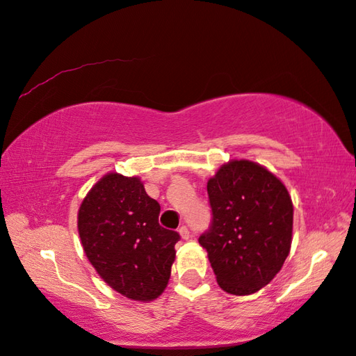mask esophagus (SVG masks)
<instances>
[{"label":"esophagus","mask_w":356,"mask_h":356,"mask_svg":"<svg viewBox=\"0 0 356 356\" xmlns=\"http://www.w3.org/2000/svg\"><path fill=\"white\" fill-rule=\"evenodd\" d=\"M179 234H180V237H182L184 240L190 238V229H188L186 226H180V228H179Z\"/></svg>","instance_id":"34e87169"}]
</instances>
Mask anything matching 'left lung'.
Returning a JSON list of instances; mask_svg holds the SVG:
<instances>
[{
	"label": "left lung",
	"instance_id": "1",
	"mask_svg": "<svg viewBox=\"0 0 356 356\" xmlns=\"http://www.w3.org/2000/svg\"><path fill=\"white\" fill-rule=\"evenodd\" d=\"M207 188L213 223L199 243L207 249L218 286L234 295L260 291L291 251L289 193L275 174L246 159L223 163Z\"/></svg>",
	"mask_w": 356,
	"mask_h": 356
}]
</instances>
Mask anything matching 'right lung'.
<instances>
[{
	"mask_svg": "<svg viewBox=\"0 0 356 356\" xmlns=\"http://www.w3.org/2000/svg\"><path fill=\"white\" fill-rule=\"evenodd\" d=\"M161 205L138 176L107 172L78 211V232L88 261L124 297L153 301L171 275L180 236L159 225Z\"/></svg>",
	"mask_w": 356,
	"mask_h": 356,
	"instance_id": "1",
	"label": "right lung"
}]
</instances>
